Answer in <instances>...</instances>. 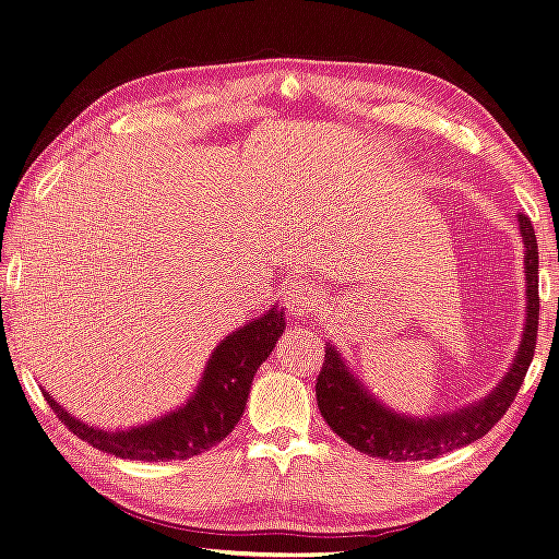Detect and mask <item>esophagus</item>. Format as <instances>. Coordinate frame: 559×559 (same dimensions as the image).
Returning a JSON list of instances; mask_svg holds the SVG:
<instances>
[{"mask_svg": "<svg viewBox=\"0 0 559 559\" xmlns=\"http://www.w3.org/2000/svg\"><path fill=\"white\" fill-rule=\"evenodd\" d=\"M283 305L297 316H307L316 307V285L307 278H293L283 285Z\"/></svg>", "mask_w": 559, "mask_h": 559, "instance_id": "34e87169", "label": "esophagus"}]
</instances>
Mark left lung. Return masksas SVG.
I'll return each instance as SVG.
<instances>
[{"mask_svg": "<svg viewBox=\"0 0 559 559\" xmlns=\"http://www.w3.org/2000/svg\"><path fill=\"white\" fill-rule=\"evenodd\" d=\"M524 241V276H527V323L513 365L480 403L440 417L412 419L395 414L372 397L360 381L348 372L342 356L332 344L325 348L321 374L316 379V401L328 426L346 440L350 448L368 456L389 461H421L464 448L489 433L515 395L527 374L538 332V246L532 219L518 215Z\"/></svg>", "mask_w": 559, "mask_h": 559, "instance_id": "left-lung-1", "label": "left lung"}]
</instances>
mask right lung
Segmentation results:
<instances>
[{
	"label": "right lung",
	"instance_id": "obj_1",
	"mask_svg": "<svg viewBox=\"0 0 559 559\" xmlns=\"http://www.w3.org/2000/svg\"><path fill=\"white\" fill-rule=\"evenodd\" d=\"M283 330L285 313L278 309L252 318L248 325L231 332L213 350L199 389L189 397L187 405L162 419L129 430L93 428L62 409L51 393L41 391L56 417L76 438L107 454L133 461L189 459L209 452L231 433V428L246 409L252 377L274 350Z\"/></svg>",
	"mask_w": 559,
	"mask_h": 559
}]
</instances>
